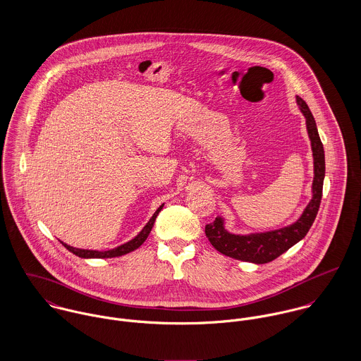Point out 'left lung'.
I'll return each mask as SVG.
<instances>
[{
	"mask_svg": "<svg viewBox=\"0 0 361 361\" xmlns=\"http://www.w3.org/2000/svg\"><path fill=\"white\" fill-rule=\"evenodd\" d=\"M298 99V104L303 115L306 116L307 130H309L311 149L314 157V180H312V199L306 207L303 215L298 222L290 226L265 232V233H253L247 236L232 235L224 229V224L221 218H215L214 222L207 224L206 236L209 243L222 255L228 257L256 262V264H265L282 253L289 250L293 245L302 240L312 225L318 208L321 204L322 197V185L325 176V155H324V146L321 143L317 125L314 116L310 111L309 105L300 97Z\"/></svg>",
	"mask_w": 361,
	"mask_h": 361,
	"instance_id": "8db88e82",
	"label": "left lung"
}]
</instances>
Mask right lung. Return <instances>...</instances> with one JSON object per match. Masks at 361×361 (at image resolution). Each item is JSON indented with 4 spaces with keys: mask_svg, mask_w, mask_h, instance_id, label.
<instances>
[{
    "mask_svg": "<svg viewBox=\"0 0 361 361\" xmlns=\"http://www.w3.org/2000/svg\"><path fill=\"white\" fill-rule=\"evenodd\" d=\"M161 209H162V206H159V208L155 211L154 215L152 216V219L147 222V225L142 229V232H140L135 239H132L130 242H128V243H125V245H122V246H119V247H116V249H112V250H108V252H97V250L75 249V247H71V246H68V245H65V243H62V245H63L69 252H72L73 255H76L78 257L111 258L128 255V253L136 250L137 247H140V246L143 245V242L147 239V236H149V233L152 232V228H153V225H154L155 218H157V215H158V212H159Z\"/></svg>",
    "mask_w": 361,
    "mask_h": 361,
    "instance_id": "obj_1",
    "label": "right lung"
}]
</instances>
